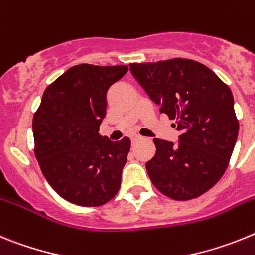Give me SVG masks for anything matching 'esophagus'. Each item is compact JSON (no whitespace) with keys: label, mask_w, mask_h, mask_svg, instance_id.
<instances>
[{"label":"esophagus","mask_w":255,"mask_h":255,"mask_svg":"<svg viewBox=\"0 0 255 255\" xmlns=\"http://www.w3.org/2000/svg\"><path fill=\"white\" fill-rule=\"evenodd\" d=\"M138 140H141V136H138V134H134V136L130 137V142H132V143L137 142Z\"/></svg>","instance_id":"esophagus-1"}]
</instances>
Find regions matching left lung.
<instances>
[{
    "label": "left lung",
    "mask_w": 255,
    "mask_h": 255,
    "mask_svg": "<svg viewBox=\"0 0 255 255\" xmlns=\"http://www.w3.org/2000/svg\"><path fill=\"white\" fill-rule=\"evenodd\" d=\"M146 94L169 119L178 142L154 138V158L146 163L161 194L190 200L212 189L225 173L239 133L230 87L208 66L190 59L129 64Z\"/></svg>",
    "instance_id": "obj_1"
}]
</instances>
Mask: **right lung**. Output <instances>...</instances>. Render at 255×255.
<instances>
[{
	"label": "right lung",
	"instance_id": "add662e5",
	"mask_svg": "<svg viewBox=\"0 0 255 255\" xmlns=\"http://www.w3.org/2000/svg\"><path fill=\"white\" fill-rule=\"evenodd\" d=\"M127 65L72 66L45 90L33 117L34 154L42 173L61 198L100 207L121 189L130 140L113 142L99 133L106 94Z\"/></svg>",
	"mask_w": 255,
	"mask_h": 255
}]
</instances>
